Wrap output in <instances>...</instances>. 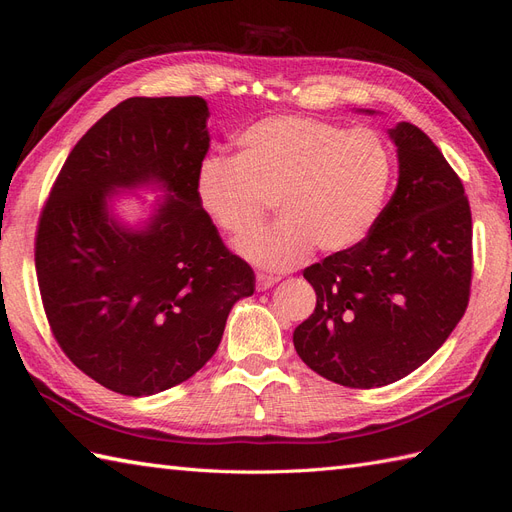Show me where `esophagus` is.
I'll return each instance as SVG.
<instances>
[{"label":"esophagus","instance_id":"esophagus-1","mask_svg":"<svg viewBox=\"0 0 512 512\" xmlns=\"http://www.w3.org/2000/svg\"><path fill=\"white\" fill-rule=\"evenodd\" d=\"M277 282H280V277H275V275H267V273H258L256 275V288L258 290H269Z\"/></svg>","mask_w":512,"mask_h":512}]
</instances>
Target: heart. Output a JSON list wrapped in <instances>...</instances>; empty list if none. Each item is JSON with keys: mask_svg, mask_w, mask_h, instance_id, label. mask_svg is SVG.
<instances>
[{"mask_svg": "<svg viewBox=\"0 0 512 512\" xmlns=\"http://www.w3.org/2000/svg\"><path fill=\"white\" fill-rule=\"evenodd\" d=\"M235 158L200 162L194 194L205 218L232 241L260 226L269 203L277 222L239 245L265 271L303 265L314 247L342 254L378 222L393 183V156L369 128L277 115L237 136Z\"/></svg>", "mask_w": 512, "mask_h": 512, "instance_id": "1", "label": "heart"}]
</instances>
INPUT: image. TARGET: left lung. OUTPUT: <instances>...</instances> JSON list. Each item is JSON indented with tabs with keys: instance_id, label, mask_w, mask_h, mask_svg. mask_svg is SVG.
I'll use <instances>...</instances> for the list:
<instances>
[{
	"instance_id": "8db88e82",
	"label": "left lung",
	"mask_w": 512,
	"mask_h": 512,
	"mask_svg": "<svg viewBox=\"0 0 512 512\" xmlns=\"http://www.w3.org/2000/svg\"><path fill=\"white\" fill-rule=\"evenodd\" d=\"M389 138L395 194L367 239L303 271L316 309L292 333L309 369L352 389L412 374L453 333L470 299L472 213L461 179L412 123L389 128Z\"/></svg>"
}]
</instances>
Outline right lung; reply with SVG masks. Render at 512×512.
<instances>
[{
	"label": "right lung",
	"instance_id": "1",
	"mask_svg": "<svg viewBox=\"0 0 512 512\" xmlns=\"http://www.w3.org/2000/svg\"><path fill=\"white\" fill-rule=\"evenodd\" d=\"M203 98H130L108 111L61 168L38 224L44 312L68 359L115 393L149 397L192 378L226 318L254 294L194 181L209 151ZM158 191L134 225L115 195Z\"/></svg>",
	"mask_w": 512,
	"mask_h": 512
}]
</instances>
